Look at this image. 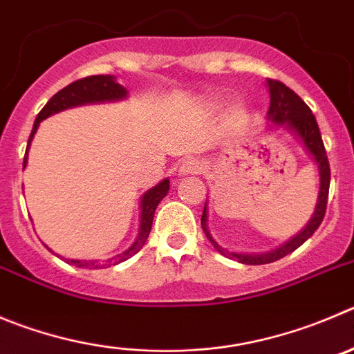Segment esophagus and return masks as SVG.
<instances>
[{
  "label": "esophagus",
  "mask_w": 354,
  "mask_h": 354,
  "mask_svg": "<svg viewBox=\"0 0 354 354\" xmlns=\"http://www.w3.org/2000/svg\"><path fill=\"white\" fill-rule=\"evenodd\" d=\"M204 171V164L197 158H185L180 164L178 174L180 176H194V174H201Z\"/></svg>",
  "instance_id": "34e87169"
}]
</instances>
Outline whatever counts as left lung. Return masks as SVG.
Segmentation results:
<instances>
[{"mask_svg":"<svg viewBox=\"0 0 354 354\" xmlns=\"http://www.w3.org/2000/svg\"><path fill=\"white\" fill-rule=\"evenodd\" d=\"M267 87H269L270 94V106L269 111H267V117H269V120L272 122L274 125H277V127H285L286 131L292 132L293 136L304 145L307 153L311 155L313 160L316 162V166H318L319 171V194L318 203H316V209L315 213H313V218L309 220V223H307L297 236H293L292 239L286 241L285 244H281L279 248H276V250L267 253H236L229 252V250H223V248L213 239V236L209 234V229H207V204H204L201 225H203V230L204 234H206L207 239H209V243L216 248L218 253L225 255L227 259L246 263V266H262V263L276 262V260L283 259V257H286L288 253L295 252L297 248L302 246V244L316 232V229L322 225L323 218H325L326 203H328L330 164L328 157H326L325 145H323L322 140V132H319L318 122H316L311 108L307 106L306 102H304L292 88L286 87L281 82L267 78Z\"/></svg>","mask_w":354,"mask_h":354,"instance_id":"1","label":"left lung"}]
</instances>
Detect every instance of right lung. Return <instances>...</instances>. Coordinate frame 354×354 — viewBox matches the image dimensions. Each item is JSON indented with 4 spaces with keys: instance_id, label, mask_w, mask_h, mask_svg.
Listing matches in <instances>:
<instances>
[{
    "instance_id": "add662e5",
    "label": "right lung",
    "mask_w": 354,
    "mask_h": 354,
    "mask_svg": "<svg viewBox=\"0 0 354 354\" xmlns=\"http://www.w3.org/2000/svg\"><path fill=\"white\" fill-rule=\"evenodd\" d=\"M127 97V88L122 87L120 84H117L115 77L111 75H92V77L82 78V80L73 82L68 87H64L62 91H59L57 94L52 95L48 99V102L43 106V110L39 111L38 117H36L35 125H32L31 136H29L28 148H26L24 155V164L22 167H26L28 164V151L29 145H31L32 138H35L36 131H38L39 122L45 120L50 115L59 113L62 110H68L73 106H80V104H88V102H104V101H118V99ZM169 192V180H162L160 183L155 185L153 188H150L143 197H141V216H140V230H138L136 241L132 243V246L129 250H125L124 253L117 255L115 259L106 260V266H117V263L124 262V260L131 259L132 255H136L140 252L143 244L147 243L148 236H150L151 230V222H153V214L157 209L158 203H160L164 197ZM71 266L77 267H85V269H101V263L97 260H75L68 259L66 260Z\"/></svg>"
}]
</instances>
